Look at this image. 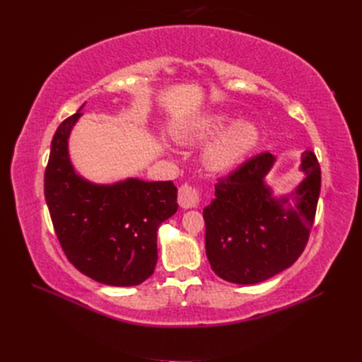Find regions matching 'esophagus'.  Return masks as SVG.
Returning a JSON list of instances; mask_svg holds the SVG:
<instances>
[{
  "instance_id": "esophagus-1",
  "label": "esophagus",
  "mask_w": 362,
  "mask_h": 362,
  "mask_svg": "<svg viewBox=\"0 0 362 362\" xmlns=\"http://www.w3.org/2000/svg\"><path fill=\"white\" fill-rule=\"evenodd\" d=\"M201 202V192L192 184H184L178 190V204L182 208H194Z\"/></svg>"
}]
</instances>
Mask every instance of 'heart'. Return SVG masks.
I'll use <instances>...</instances> for the list:
<instances>
[{
	"instance_id": "heart-1",
	"label": "heart",
	"mask_w": 362,
	"mask_h": 362,
	"mask_svg": "<svg viewBox=\"0 0 362 362\" xmlns=\"http://www.w3.org/2000/svg\"><path fill=\"white\" fill-rule=\"evenodd\" d=\"M231 120L233 115L216 112L199 117L184 131V136L198 140L223 131L205 151V161L214 170H226L237 166L258 145L259 129L254 120L238 119L228 127Z\"/></svg>"
}]
</instances>
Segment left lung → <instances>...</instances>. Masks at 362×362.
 <instances>
[{
    "mask_svg": "<svg viewBox=\"0 0 362 362\" xmlns=\"http://www.w3.org/2000/svg\"><path fill=\"white\" fill-rule=\"evenodd\" d=\"M275 160L262 152L243 163L218 180L216 198L204 208L206 258L228 282L257 284L275 276L308 243L322 185L320 164L313 151H305L303 181L293 193L275 198L264 181Z\"/></svg>",
    "mask_w": 362,
    "mask_h": 362,
    "instance_id": "1",
    "label": "left lung"
}]
</instances>
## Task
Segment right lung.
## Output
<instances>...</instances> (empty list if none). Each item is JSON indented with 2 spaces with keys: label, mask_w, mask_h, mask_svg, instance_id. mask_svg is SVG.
<instances>
[{
  "label": "right lung",
  "mask_w": 362,
  "mask_h": 362,
  "mask_svg": "<svg viewBox=\"0 0 362 362\" xmlns=\"http://www.w3.org/2000/svg\"><path fill=\"white\" fill-rule=\"evenodd\" d=\"M83 108V107H81ZM81 112L51 141L45 199L64 255L86 276L113 287L139 286L154 273L157 231L178 210L172 181L128 178L93 184L75 172L68 139Z\"/></svg>",
  "instance_id": "1"
}]
</instances>
